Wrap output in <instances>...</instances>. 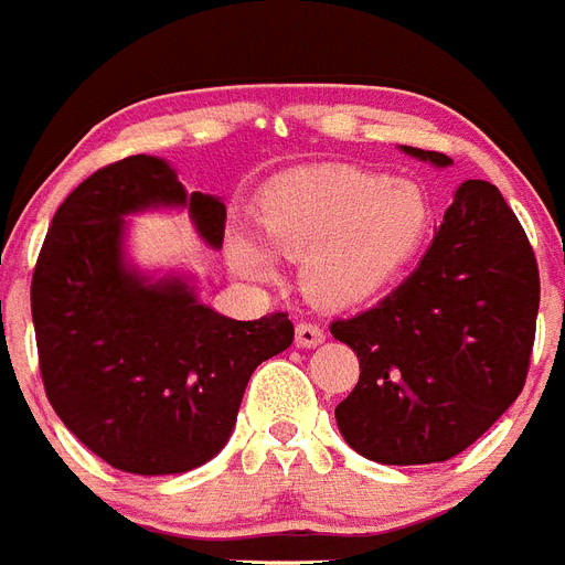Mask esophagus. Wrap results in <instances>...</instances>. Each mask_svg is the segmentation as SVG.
I'll use <instances>...</instances> for the list:
<instances>
[{
  "label": "esophagus",
  "mask_w": 565,
  "mask_h": 565,
  "mask_svg": "<svg viewBox=\"0 0 565 565\" xmlns=\"http://www.w3.org/2000/svg\"><path fill=\"white\" fill-rule=\"evenodd\" d=\"M326 339V331L313 322H299L297 326V344L299 348H317Z\"/></svg>",
  "instance_id": "esophagus-1"
}]
</instances>
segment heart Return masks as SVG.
<instances>
[{
	"mask_svg": "<svg viewBox=\"0 0 565 565\" xmlns=\"http://www.w3.org/2000/svg\"><path fill=\"white\" fill-rule=\"evenodd\" d=\"M259 228L286 257H306L302 282L328 308H356L396 282L422 252L433 209L418 183L359 167L288 174L259 198ZM228 259L243 277L274 279L277 257L234 232Z\"/></svg>",
	"mask_w": 565,
	"mask_h": 565,
	"instance_id": "b5f03b06",
	"label": "heart"
}]
</instances>
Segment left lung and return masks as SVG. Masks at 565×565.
Listing matches in <instances>:
<instances>
[{"label":"left lung","mask_w":565,"mask_h":565,"mask_svg":"<svg viewBox=\"0 0 565 565\" xmlns=\"http://www.w3.org/2000/svg\"><path fill=\"white\" fill-rule=\"evenodd\" d=\"M537 302V259L515 212L492 183L463 181L416 271L379 306L331 326L362 367L337 407L344 441L398 467L467 450L521 396Z\"/></svg>","instance_id":"left-lung-1"}]
</instances>
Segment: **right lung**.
<instances>
[{
	"label": "right lung",
	"mask_w": 565,
	"mask_h": 565,
	"mask_svg": "<svg viewBox=\"0 0 565 565\" xmlns=\"http://www.w3.org/2000/svg\"><path fill=\"white\" fill-rule=\"evenodd\" d=\"M186 206L221 248L226 206L192 192L161 158L98 169L53 214L30 311L44 393L87 450L135 476H174L226 447L254 367L294 342L288 313L252 322L198 302L186 279H147L124 263V217Z\"/></svg>",
	"instance_id": "obj_1"
}]
</instances>
